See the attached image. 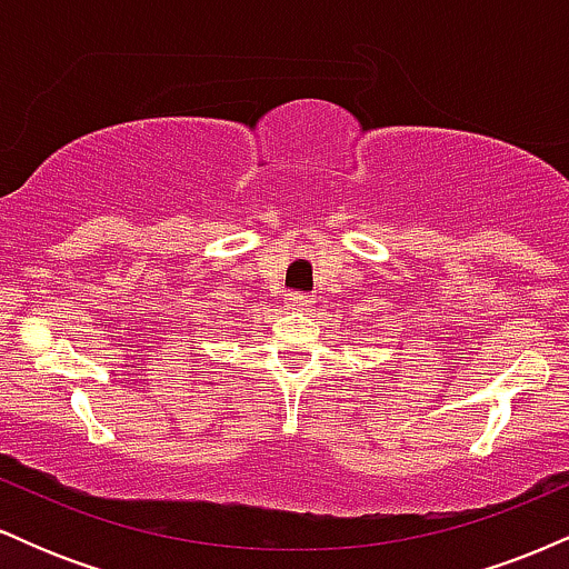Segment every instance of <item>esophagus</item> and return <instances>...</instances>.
Masks as SVG:
<instances>
[{
	"label": "esophagus",
	"instance_id": "1",
	"mask_svg": "<svg viewBox=\"0 0 569 569\" xmlns=\"http://www.w3.org/2000/svg\"><path fill=\"white\" fill-rule=\"evenodd\" d=\"M289 305L293 310H307V307L312 305V297L305 291H289Z\"/></svg>",
	"mask_w": 569,
	"mask_h": 569
}]
</instances>
